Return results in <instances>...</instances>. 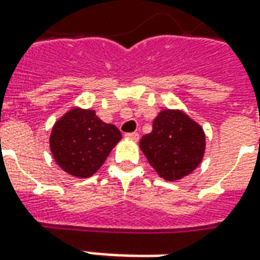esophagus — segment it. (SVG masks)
I'll list each match as a JSON object with an SVG mask.
<instances>
[{"mask_svg": "<svg viewBox=\"0 0 260 260\" xmlns=\"http://www.w3.org/2000/svg\"><path fill=\"white\" fill-rule=\"evenodd\" d=\"M125 138H128L131 141H139V134L138 132H131V134H125Z\"/></svg>", "mask_w": 260, "mask_h": 260, "instance_id": "1", "label": "esophagus"}]
</instances>
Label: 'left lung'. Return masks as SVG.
Returning a JSON list of instances; mask_svg holds the SVG:
<instances>
[{"label": "left lung", "instance_id": "left-lung-1", "mask_svg": "<svg viewBox=\"0 0 260 260\" xmlns=\"http://www.w3.org/2000/svg\"><path fill=\"white\" fill-rule=\"evenodd\" d=\"M139 147L166 181H180L202 163L206 149L205 131L182 110L167 108L153 121V131L142 136Z\"/></svg>", "mask_w": 260, "mask_h": 260}]
</instances>
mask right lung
<instances>
[{
	"mask_svg": "<svg viewBox=\"0 0 260 260\" xmlns=\"http://www.w3.org/2000/svg\"><path fill=\"white\" fill-rule=\"evenodd\" d=\"M121 139L118 128L103 122L94 110L72 107L55 121L50 134V150L67 174L89 178Z\"/></svg>",
	"mask_w": 260,
	"mask_h": 260,
	"instance_id": "obj_1",
	"label": "right lung"
}]
</instances>
